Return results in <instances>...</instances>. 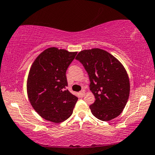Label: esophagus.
Listing matches in <instances>:
<instances>
[{
    "label": "esophagus",
    "instance_id": "obj_1",
    "mask_svg": "<svg viewBox=\"0 0 155 155\" xmlns=\"http://www.w3.org/2000/svg\"><path fill=\"white\" fill-rule=\"evenodd\" d=\"M84 93H85V91H80V92L78 93V95H79V97H84Z\"/></svg>",
    "mask_w": 155,
    "mask_h": 155
}]
</instances>
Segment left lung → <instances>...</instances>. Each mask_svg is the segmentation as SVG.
I'll return each instance as SVG.
<instances>
[{
  "label": "left lung",
  "mask_w": 155,
  "mask_h": 155,
  "mask_svg": "<svg viewBox=\"0 0 155 155\" xmlns=\"http://www.w3.org/2000/svg\"><path fill=\"white\" fill-rule=\"evenodd\" d=\"M84 65L94 95L91 111L96 118L108 121L122 112L130 93V81L123 64L102 49L84 50L76 57Z\"/></svg>",
  "instance_id": "obj_1"
}]
</instances>
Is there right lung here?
<instances>
[{
    "instance_id": "add662e5",
    "label": "right lung",
    "mask_w": 155,
    "mask_h": 155,
    "mask_svg": "<svg viewBox=\"0 0 155 155\" xmlns=\"http://www.w3.org/2000/svg\"><path fill=\"white\" fill-rule=\"evenodd\" d=\"M77 52L51 47L32 64L27 78L28 98L45 120L60 123L72 114L78 97L66 89V71Z\"/></svg>"
}]
</instances>
